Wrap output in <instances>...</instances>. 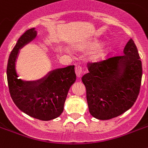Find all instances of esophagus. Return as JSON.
<instances>
[{
  "label": "esophagus",
  "mask_w": 148,
  "mask_h": 148,
  "mask_svg": "<svg viewBox=\"0 0 148 148\" xmlns=\"http://www.w3.org/2000/svg\"><path fill=\"white\" fill-rule=\"evenodd\" d=\"M75 73H76V75L77 77H80L81 76V74H82V67L81 66H76L75 67Z\"/></svg>",
  "instance_id": "esophagus-1"
}]
</instances>
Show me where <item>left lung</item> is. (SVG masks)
I'll use <instances>...</instances> for the list:
<instances>
[{
    "label": "left lung",
    "instance_id": "left-lung-1",
    "mask_svg": "<svg viewBox=\"0 0 148 148\" xmlns=\"http://www.w3.org/2000/svg\"><path fill=\"white\" fill-rule=\"evenodd\" d=\"M88 72L82 77L90 114L109 120L132 107L140 93L142 63L132 39L123 54H110L88 63Z\"/></svg>",
    "mask_w": 148,
    "mask_h": 148
}]
</instances>
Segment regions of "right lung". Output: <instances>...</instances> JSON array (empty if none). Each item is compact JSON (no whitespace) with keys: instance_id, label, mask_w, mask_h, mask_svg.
Masks as SVG:
<instances>
[{"instance_id":"1","label":"right lung","mask_w":148,"mask_h":148,"mask_svg":"<svg viewBox=\"0 0 148 148\" xmlns=\"http://www.w3.org/2000/svg\"><path fill=\"white\" fill-rule=\"evenodd\" d=\"M37 35L34 27L21 34L11 51L7 67L8 88L10 97L17 108L29 116L50 121L59 117L64 110L69 88L76 80L74 65L53 71L46 78L24 82L17 78L15 60L18 51Z\"/></svg>"}]
</instances>
